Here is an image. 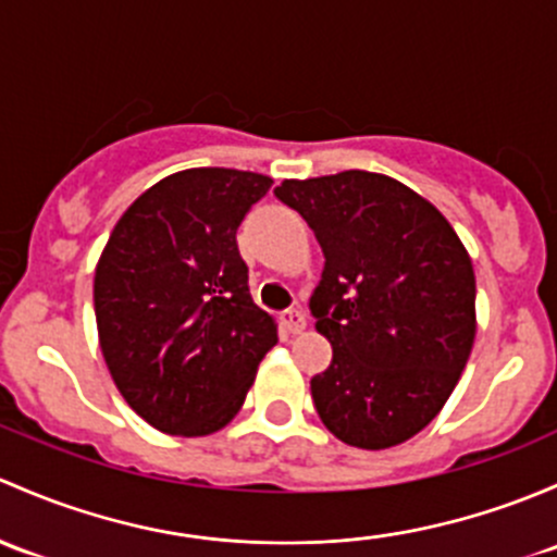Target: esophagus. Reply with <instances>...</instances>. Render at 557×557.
<instances>
[{"mask_svg": "<svg viewBox=\"0 0 557 557\" xmlns=\"http://www.w3.org/2000/svg\"><path fill=\"white\" fill-rule=\"evenodd\" d=\"M308 319L302 311H284L281 313V326H284L286 332H292V335H300L302 330H306Z\"/></svg>", "mask_w": 557, "mask_h": 557, "instance_id": "34e87169", "label": "esophagus"}]
</instances>
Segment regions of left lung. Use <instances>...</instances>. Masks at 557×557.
Returning a JSON list of instances; mask_svg holds the SVG:
<instances>
[{"mask_svg": "<svg viewBox=\"0 0 557 557\" xmlns=\"http://www.w3.org/2000/svg\"><path fill=\"white\" fill-rule=\"evenodd\" d=\"M273 193L324 251L311 295L332 343L311 377L319 418L354 448H394L443 410L472 354V260L450 222L392 176L341 171Z\"/></svg>", "mask_w": 557, "mask_h": 557, "instance_id": "1", "label": "left lung"}]
</instances>
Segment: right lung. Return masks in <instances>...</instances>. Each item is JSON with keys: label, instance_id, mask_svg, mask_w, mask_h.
<instances>
[{"label": "right lung", "instance_id": "add662e5", "mask_svg": "<svg viewBox=\"0 0 557 557\" xmlns=\"http://www.w3.org/2000/svg\"><path fill=\"white\" fill-rule=\"evenodd\" d=\"M271 185L236 169L171 174L128 206L101 251V354L125 403L158 432L227 426L276 346V319L251 300L236 240Z\"/></svg>", "mask_w": 557, "mask_h": 557}]
</instances>
